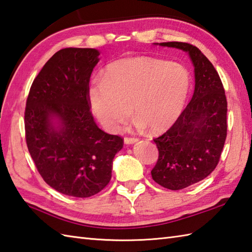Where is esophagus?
Listing matches in <instances>:
<instances>
[{"mask_svg": "<svg viewBox=\"0 0 252 252\" xmlns=\"http://www.w3.org/2000/svg\"><path fill=\"white\" fill-rule=\"evenodd\" d=\"M138 141H139V139L138 138H124V142L125 145H133V143H137Z\"/></svg>", "mask_w": 252, "mask_h": 252, "instance_id": "34e87169", "label": "esophagus"}]
</instances>
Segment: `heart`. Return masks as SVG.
Segmentation results:
<instances>
[{
  "instance_id": "1",
  "label": "heart",
  "mask_w": 252,
  "mask_h": 252,
  "mask_svg": "<svg viewBox=\"0 0 252 252\" xmlns=\"http://www.w3.org/2000/svg\"><path fill=\"white\" fill-rule=\"evenodd\" d=\"M190 75L171 62L136 56L112 62L102 79L92 81L88 100L107 131L117 132L130 115L133 124L153 133L167 130L179 119L190 91Z\"/></svg>"
}]
</instances>
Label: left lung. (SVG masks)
<instances>
[{"label": "left lung", "mask_w": 252, "mask_h": 252, "mask_svg": "<svg viewBox=\"0 0 252 252\" xmlns=\"http://www.w3.org/2000/svg\"><path fill=\"white\" fill-rule=\"evenodd\" d=\"M175 48L190 58L194 91L169 129L156 138L158 160L151 171L162 187L179 190L209 176L217 167L227 132V102L218 71L198 48L185 42L153 43Z\"/></svg>", "instance_id": "1"}]
</instances>
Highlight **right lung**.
<instances>
[{
    "mask_svg": "<svg viewBox=\"0 0 252 252\" xmlns=\"http://www.w3.org/2000/svg\"><path fill=\"white\" fill-rule=\"evenodd\" d=\"M100 52L62 49L35 77L26 103L25 130L30 156L50 187L88 198L112 177L121 137L96 126L88 100L89 81Z\"/></svg>",
    "mask_w": 252,
    "mask_h": 252,
    "instance_id": "right-lung-1",
    "label": "right lung"
}]
</instances>
